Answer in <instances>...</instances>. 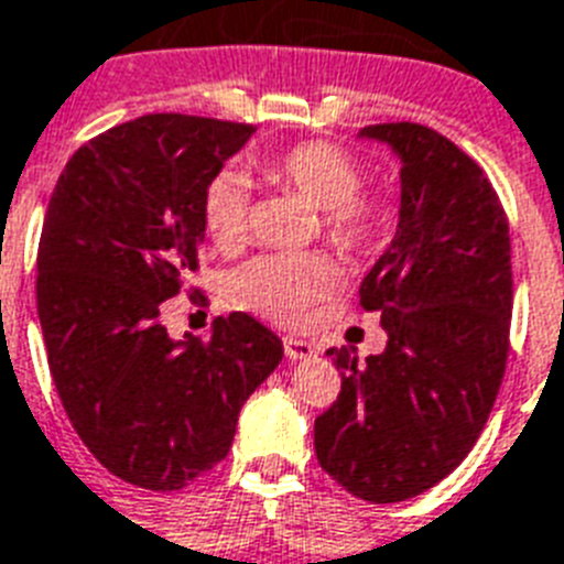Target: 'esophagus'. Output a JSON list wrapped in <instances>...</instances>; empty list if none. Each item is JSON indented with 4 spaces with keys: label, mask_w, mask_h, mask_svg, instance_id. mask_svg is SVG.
Listing matches in <instances>:
<instances>
[{
    "label": "esophagus",
    "mask_w": 564,
    "mask_h": 564,
    "mask_svg": "<svg viewBox=\"0 0 564 564\" xmlns=\"http://www.w3.org/2000/svg\"><path fill=\"white\" fill-rule=\"evenodd\" d=\"M283 352H286L290 361H297V358H310L315 352V347L304 338H283Z\"/></svg>",
    "instance_id": "obj_1"
}]
</instances>
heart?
<instances>
[{
	"label": "heart",
	"mask_w": 564,
	"mask_h": 564,
	"mask_svg": "<svg viewBox=\"0 0 564 564\" xmlns=\"http://www.w3.org/2000/svg\"><path fill=\"white\" fill-rule=\"evenodd\" d=\"M260 172L283 192L297 194L321 212L324 238L344 254H361L376 246L390 200L381 192H364V169L355 154L333 143H301L267 158ZM203 220L220 252H238L249 240L252 200L243 177L217 174L206 188ZM335 286V269L324 254H263L249 260L231 278V295L246 310L281 324H295L315 301Z\"/></svg>",
	"instance_id": "1"
}]
</instances>
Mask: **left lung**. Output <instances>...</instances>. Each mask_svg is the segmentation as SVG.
<instances>
[{"mask_svg": "<svg viewBox=\"0 0 564 564\" xmlns=\"http://www.w3.org/2000/svg\"><path fill=\"white\" fill-rule=\"evenodd\" d=\"M401 158L395 238L361 283L387 347L329 349L340 392L315 419V456L372 505L451 476L485 430L510 352L508 215L481 165L419 122L361 129Z\"/></svg>", "mask_w": 564, "mask_h": 564, "instance_id": "left-lung-1", "label": "left lung"}]
</instances>
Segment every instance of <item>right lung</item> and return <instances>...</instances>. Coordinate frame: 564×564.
Here are the masks:
<instances>
[{"instance_id":"obj_1","label":"right lung","mask_w":564,"mask_h":564,"mask_svg":"<svg viewBox=\"0 0 564 564\" xmlns=\"http://www.w3.org/2000/svg\"><path fill=\"white\" fill-rule=\"evenodd\" d=\"M254 126L145 113L74 151L36 254V312L70 424L99 465L180 490L224 462L243 401L281 364V338L246 312L212 338L172 340L160 312L197 272L203 200Z\"/></svg>"}]
</instances>
